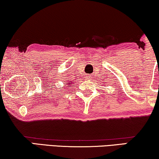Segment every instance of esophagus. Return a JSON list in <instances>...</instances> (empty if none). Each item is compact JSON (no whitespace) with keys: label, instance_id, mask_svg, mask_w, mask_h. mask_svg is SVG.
I'll return each mask as SVG.
<instances>
[{"label":"esophagus","instance_id":"obj_1","mask_svg":"<svg viewBox=\"0 0 159 159\" xmlns=\"http://www.w3.org/2000/svg\"><path fill=\"white\" fill-rule=\"evenodd\" d=\"M90 78H91L90 76H88V77H87V79H89V80H90Z\"/></svg>","mask_w":159,"mask_h":159}]
</instances>
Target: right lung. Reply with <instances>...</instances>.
<instances>
[{
  "label": "right lung",
  "mask_w": 159,
  "mask_h": 159,
  "mask_svg": "<svg viewBox=\"0 0 159 159\" xmlns=\"http://www.w3.org/2000/svg\"><path fill=\"white\" fill-rule=\"evenodd\" d=\"M69 83H71V82H69ZM67 84H68V83H67Z\"/></svg>",
  "instance_id": "add662e5"
}]
</instances>
